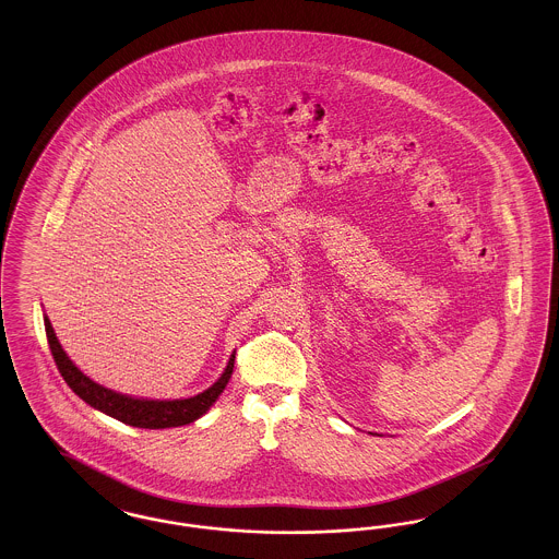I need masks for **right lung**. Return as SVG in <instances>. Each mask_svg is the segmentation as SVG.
Listing matches in <instances>:
<instances>
[{"label": "right lung", "instance_id": "1", "mask_svg": "<svg viewBox=\"0 0 559 559\" xmlns=\"http://www.w3.org/2000/svg\"><path fill=\"white\" fill-rule=\"evenodd\" d=\"M46 322V335H48V344L52 349L53 362L58 367V371L62 374V379L67 381V385L85 400L90 406L107 413L108 417H115L121 424H128L133 427H144V429H163V427L187 426L197 421L201 415H205L210 411L215 399L224 392L233 369H235V354L228 360L226 371L222 372V377L213 383L210 390H205L203 394H197L192 399L187 400H140L132 396H123L117 394L112 390H107L98 383H94L90 377H85L83 372L69 360V356L64 354V349L58 344L56 333H53L50 320L44 319Z\"/></svg>", "mask_w": 559, "mask_h": 559}]
</instances>
